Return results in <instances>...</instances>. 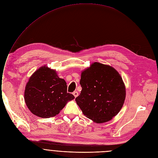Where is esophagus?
I'll return each instance as SVG.
<instances>
[{
  "mask_svg": "<svg viewBox=\"0 0 158 158\" xmlns=\"http://www.w3.org/2000/svg\"><path fill=\"white\" fill-rule=\"evenodd\" d=\"M73 95L75 96V98H77V97L78 95V92H77V91L73 92Z\"/></svg>",
  "mask_w": 158,
  "mask_h": 158,
  "instance_id": "34e87169",
  "label": "esophagus"
}]
</instances>
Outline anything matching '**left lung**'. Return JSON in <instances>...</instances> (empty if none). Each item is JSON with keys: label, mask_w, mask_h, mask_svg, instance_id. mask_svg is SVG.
Segmentation results:
<instances>
[{"label": "left lung", "mask_w": 158, "mask_h": 158, "mask_svg": "<svg viewBox=\"0 0 158 158\" xmlns=\"http://www.w3.org/2000/svg\"><path fill=\"white\" fill-rule=\"evenodd\" d=\"M80 84L82 89L75 101L88 118L101 123L119 112L126 90L122 78L113 67L94 63L81 73Z\"/></svg>", "instance_id": "8db88e82"}]
</instances>
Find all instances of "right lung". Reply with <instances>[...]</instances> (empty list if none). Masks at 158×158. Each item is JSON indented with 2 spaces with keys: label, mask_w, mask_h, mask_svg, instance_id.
I'll use <instances>...</instances> for the list:
<instances>
[{
  "label": "right lung",
  "mask_w": 158,
  "mask_h": 158,
  "mask_svg": "<svg viewBox=\"0 0 158 158\" xmlns=\"http://www.w3.org/2000/svg\"><path fill=\"white\" fill-rule=\"evenodd\" d=\"M75 98L67 92V85L54 69L43 66L30 78L25 90V101L35 115L48 118L58 114L68 101Z\"/></svg>",
  "instance_id": "right-lung-1"
}]
</instances>
